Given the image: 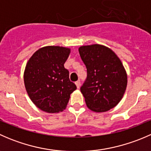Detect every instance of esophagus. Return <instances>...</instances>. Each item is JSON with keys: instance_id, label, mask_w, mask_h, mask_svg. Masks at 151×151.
Returning <instances> with one entry per match:
<instances>
[{"instance_id": "esophagus-1", "label": "esophagus", "mask_w": 151, "mask_h": 151, "mask_svg": "<svg viewBox=\"0 0 151 151\" xmlns=\"http://www.w3.org/2000/svg\"><path fill=\"white\" fill-rule=\"evenodd\" d=\"M75 84H76V85H77V88H80V80H77V82H75Z\"/></svg>"}]
</instances>
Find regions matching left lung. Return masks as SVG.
<instances>
[{"instance_id": "8db88e82", "label": "left lung", "mask_w": 151, "mask_h": 151, "mask_svg": "<svg viewBox=\"0 0 151 151\" xmlns=\"http://www.w3.org/2000/svg\"><path fill=\"white\" fill-rule=\"evenodd\" d=\"M79 52L87 68V78L80 88L87 106L96 112L115 107L127 85L121 60L112 50L100 45L82 46Z\"/></svg>"}]
</instances>
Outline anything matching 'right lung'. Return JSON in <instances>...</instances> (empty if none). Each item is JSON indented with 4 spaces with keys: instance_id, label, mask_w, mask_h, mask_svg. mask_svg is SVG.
Returning a JSON list of instances; mask_svg holds the SVG:
<instances>
[{
    "instance_id": "right-lung-1",
    "label": "right lung",
    "mask_w": 151,
    "mask_h": 151,
    "mask_svg": "<svg viewBox=\"0 0 151 151\" xmlns=\"http://www.w3.org/2000/svg\"><path fill=\"white\" fill-rule=\"evenodd\" d=\"M70 49L58 46L42 47L29 59L24 83L33 104L49 113L64 109L77 86L69 80L64 63Z\"/></svg>"
}]
</instances>
